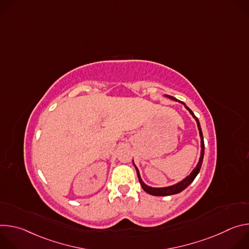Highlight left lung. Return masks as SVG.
<instances>
[{
  "label": "left lung",
  "mask_w": 249,
  "mask_h": 249,
  "mask_svg": "<svg viewBox=\"0 0 249 249\" xmlns=\"http://www.w3.org/2000/svg\"><path fill=\"white\" fill-rule=\"evenodd\" d=\"M165 97H168L172 100H175V101H178L179 103L183 104L184 107L189 111V113L193 116V118L196 120L197 122V127H198V130H199V134H200V139H201V154H200V159H199V161L196 165V167L192 170V172L187 175L184 179H182L181 181L177 182L176 184H173L171 186H167V187H151L149 185H147L143 180H142L141 178V175H140V171L138 169V167L135 165L134 163V160H133V164L137 170V174H138V178H139V181H140V184L142 185V188H143L147 193L151 194V195H154V196H168V195H174V194H177V193H180L181 191H183L185 188H187L191 183L192 181L195 179V177L197 176V174L199 173L200 171V168L202 166V162H203V158H204V151H205V145H204V138H203V134H202V130H201V126H200V123H199V120L198 118L194 115V113L192 112V110L188 107V106L183 102V101H180L178 99H176L175 97L173 96H170V95H167L165 94Z\"/></svg>",
  "instance_id": "1"
}]
</instances>
